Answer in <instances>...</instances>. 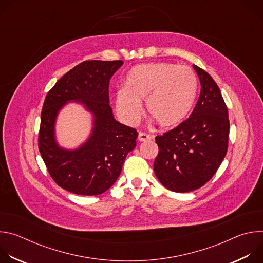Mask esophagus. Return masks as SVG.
Returning a JSON list of instances; mask_svg holds the SVG:
<instances>
[{
    "instance_id": "esophagus-1",
    "label": "esophagus",
    "mask_w": 263,
    "mask_h": 263,
    "mask_svg": "<svg viewBox=\"0 0 263 263\" xmlns=\"http://www.w3.org/2000/svg\"><path fill=\"white\" fill-rule=\"evenodd\" d=\"M137 139H138L139 141H146V140H149V139H153V136L149 135V134H145V133L139 132Z\"/></svg>"
}]
</instances>
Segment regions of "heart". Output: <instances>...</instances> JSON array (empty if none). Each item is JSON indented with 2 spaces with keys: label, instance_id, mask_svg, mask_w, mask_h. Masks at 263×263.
<instances>
[{
  "label": "heart",
  "instance_id": "1",
  "mask_svg": "<svg viewBox=\"0 0 263 263\" xmlns=\"http://www.w3.org/2000/svg\"><path fill=\"white\" fill-rule=\"evenodd\" d=\"M198 80L186 65L151 62L132 67L126 76L124 88L116 95V109L121 120L135 125L145 112L162 128L180 125L194 107Z\"/></svg>",
  "mask_w": 263,
  "mask_h": 263
}]
</instances>
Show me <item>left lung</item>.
Listing matches in <instances>:
<instances>
[{"label": "left lung", "instance_id": "left-lung-1", "mask_svg": "<svg viewBox=\"0 0 263 263\" xmlns=\"http://www.w3.org/2000/svg\"><path fill=\"white\" fill-rule=\"evenodd\" d=\"M201 92L191 117L175 129L156 136L159 147L154 172L160 183L176 193L196 191L216 173L227 153L228 109L210 74L193 65Z\"/></svg>", "mask_w": 263, "mask_h": 263}]
</instances>
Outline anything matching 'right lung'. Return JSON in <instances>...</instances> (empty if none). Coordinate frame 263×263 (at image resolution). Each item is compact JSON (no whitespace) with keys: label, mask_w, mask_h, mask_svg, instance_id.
<instances>
[{"label":"right lung","mask_w":263,"mask_h":263,"mask_svg":"<svg viewBox=\"0 0 263 263\" xmlns=\"http://www.w3.org/2000/svg\"><path fill=\"white\" fill-rule=\"evenodd\" d=\"M122 60H87L67 71L48 92L42 111L39 148L53 180L81 196L105 193L118 180L126 156L136 145L135 129L118 122L109 105V81ZM82 104L93 116V129L76 149L55 139V121L67 103Z\"/></svg>","instance_id":"right-lung-1"}]
</instances>
